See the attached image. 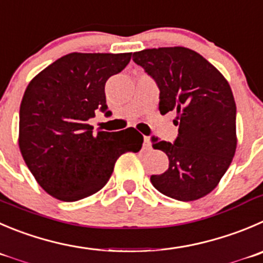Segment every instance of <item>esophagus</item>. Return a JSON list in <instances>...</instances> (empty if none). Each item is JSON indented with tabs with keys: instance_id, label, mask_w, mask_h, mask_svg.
I'll list each match as a JSON object with an SVG mask.
<instances>
[{
	"instance_id": "34e87169",
	"label": "esophagus",
	"mask_w": 263,
	"mask_h": 263,
	"mask_svg": "<svg viewBox=\"0 0 263 263\" xmlns=\"http://www.w3.org/2000/svg\"><path fill=\"white\" fill-rule=\"evenodd\" d=\"M143 148H144V149H151V142H149V138H148V137H144Z\"/></svg>"
}]
</instances>
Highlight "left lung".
Instances as JSON below:
<instances>
[{
  "mask_svg": "<svg viewBox=\"0 0 263 263\" xmlns=\"http://www.w3.org/2000/svg\"><path fill=\"white\" fill-rule=\"evenodd\" d=\"M133 61L156 81L160 114L176 111L174 143L152 137L167 155L169 167L151 176L155 189L179 201L213 191L236 151V104L223 74L199 52L182 46L146 49Z\"/></svg>",
  "mask_w": 263,
  "mask_h": 263,
  "instance_id": "left-lung-1",
  "label": "left lung"
}]
</instances>
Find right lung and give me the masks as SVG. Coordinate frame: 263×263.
<instances>
[{
	"instance_id": "right-lung-1",
	"label": "right lung",
	"mask_w": 263,
	"mask_h": 263,
	"mask_svg": "<svg viewBox=\"0 0 263 263\" xmlns=\"http://www.w3.org/2000/svg\"><path fill=\"white\" fill-rule=\"evenodd\" d=\"M132 52H71L32 79L19 112V148L37 183L62 201H77L103 189L116 160L138 152L134 127L92 133L96 111L108 114L107 80L121 72Z\"/></svg>"
}]
</instances>
